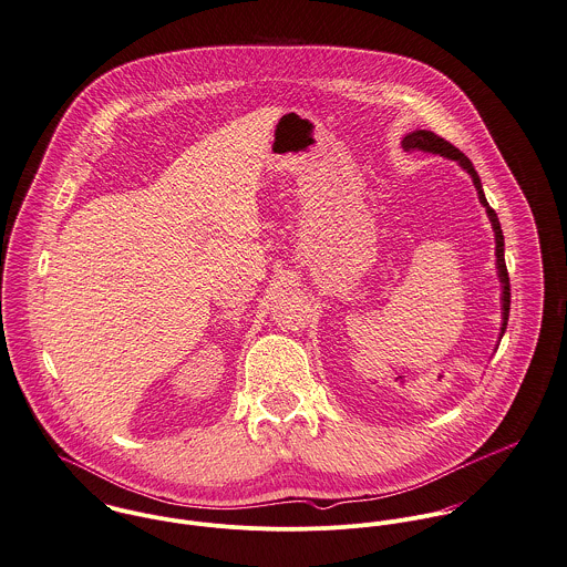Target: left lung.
Wrapping results in <instances>:
<instances>
[{"instance_id":"8db88e82","label":"left lung","mask_w":567,"mask_h":567,"mask_svg":"<svg viewBox=\"0 0 567 567\" xmlns=\"http://www.w3.org/2000/svg\"><path fill=\"white\" fill-rule=\"evenodd\" d=\"M403 148L405 151H427V153H441V155H445V157H450V159H455V162H460V166L473 177V184H475V190H477V197H480V204L486 208V215H488V219H491V224H493V229H495V256H497V269H499V280H502V285H504V291H502V300H504V324H502V336H504V331H506V324H508V311H511V282H508V269H506V260H504V234H502V227H499V219H497V215H495V210L488 206V202H486V197H484V193H482V184H480V177H477V173H475V168H473V164H471V159L460 151V148H455L452 142H447L445 137H441V135H436L434 131H414V133H410V135H405L403 137Z\"/></svg>"}]
</instances>
